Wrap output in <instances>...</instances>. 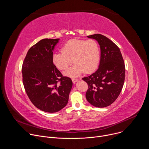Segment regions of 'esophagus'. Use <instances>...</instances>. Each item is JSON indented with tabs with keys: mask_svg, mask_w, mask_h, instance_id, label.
<instances>
[{
	"mask_svg": "<svg viewBox=\"0 0 149 149\" xmlns=\"http://www.w3.org/2000/svg\"><path fill=\"white\" fill-rule=\"evenodd\" d=\"M72 82H73V83H75L77 81H78V78H72Z\"/></svg>",
	"mask_w": 149,
	"mask_h": 149,
	"instance_id": "34e87169",
	"label": "esophagus"
}]
</instances>
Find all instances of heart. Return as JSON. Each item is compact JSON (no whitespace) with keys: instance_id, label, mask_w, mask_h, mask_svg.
I'll use <instances>...</instances> for the list:
<instances>
[{"instance_id":"heart-1","label":"heart","mask_w":149,"mask_h":149,"mask_svg":"<svg viewBox=\"0 0 149 149\" xmlns=\"http://www.w3.org/2000/svg\"><path fill=\"white\" fill-rule=\"evenodd\" d=\"M100 59V51L97 42L72 39L67 41L61 48V51L56 52L52 56L54 65L60 70H65L73 62V66L65 75L77 77L82 72H93L97 68Z\"/></svg>"}]
</instances>
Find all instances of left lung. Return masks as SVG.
<instances>
[{
	"label": "left lung",
	"mask_w": 149,
	"mask_h": 149,
	"mask_svg": "<svg viewBox=\"0 0 149 149\" xmlns=\"http://www.w3.org/2000/svg\"><path fill=\"white\" fill-rule=\"evenodd\" d=\"M87 37L98 41L101 59L98 70L82 78L88 86L86 98L96 107H106L116 100L121 91L125 79L124 62L119 48L108 38L98 33Z\"/></svg>",
	"instance_id": "1"
}]
</instances>
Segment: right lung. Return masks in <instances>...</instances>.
<instances>
[{
  "mask_svg": "<svg viewBox=\"0 0 149 149\" xmlns=\"http://www.w3.org/2000/svg\"><path fill=\"white\" fill-rule=\"evenodd\" d=\"M59 39H44L28 51L22 68V81L32 103L38 109L55 113L67 104L72 86L70 78L63 76L52 61Z\"/></svg>",
  "mask_w": 149,
  "mask_h": 149,
  "instance_id": "obj_1",
  "label": "right lung"
}]
</instances>
